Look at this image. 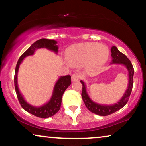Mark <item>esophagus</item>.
<instances>
[{
  "instance_id": "1",
  "label": "esophagus",
  "mask_w": 146,
  "mask_h": 146,
  "mask_svg": "<svg viewBox=\"0 0 146 146\" xmlns=\"http://www.w3.org/2000/svg\"><path fill=\"white\" fill-rule=\"evenodd\" d=\"M80 75L79 74H77V73H74L71 75V81L72 82H75V81H78L80 80Z\"/></svg>"
}]
</instances>
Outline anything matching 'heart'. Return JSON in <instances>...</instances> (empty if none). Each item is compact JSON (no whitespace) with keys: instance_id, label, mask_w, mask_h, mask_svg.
I'll use <instances>...</instances> for the list:
<instances>
[{"instance_id":"obj_1","label":"heart","mask_w":146,"mask_h":146,"mask_svg":"<svg viewBox=\"0 0 146 146\" xmlns=\"http://www.w3.org/2000/svg\"><path fill=\"white\" fill-rule=\"evenodd\" d=\"M66 60L72 65L86 64L89 69L102 67L108 59L109 50L105 45L96 42H85L70 46Z\"/></svg>"}]
</instances>
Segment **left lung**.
Returning <instances> with one entry per match:
<instances>
[{"mask_svg": "<svg viewBox=\"0 0 146 146\" xmlns=\"http://www.w3.org/2000/svg\"><path fill=\"white\" fill-rule=\"evenodd\" d=\"M111 56L113 58L111 64H122L126 67L128 71V86L125 90L124 95H123L121 100L117 103L114 104L113 105H102L93 102L90 97L88 96L86 92V84L82 80L80 82L82 84V98L86 108L91 113H93L100 116H107L110 115L115 112L118 111L123 108L128 102L130 95L131 94L132 86H133V75L134 68L130 60L125 56L124 54L120 52L116 46H113L111 48Z\"/></svg>", "mask_w": 146, "mask_h": 146, "instance_id": "obj_1", "label": "left lung"}]
</instances>
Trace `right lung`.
I'll use <instances>...</instances> for the list:
<instances>
[{
    "label": "right lung",
    "instance_id": "right-lung-1",
    "mask_svg": "<svg viewBox=\"0 0 146 146\" xmlns=\"http://www.w3.org/2000/svg\"><path fill=\"white\" fill-rule=\"evenodd\" d=\"M41 48H46L50 50V51L55 52L56 53H58V46L57 45V42L54 40H48L43 38V39L38 40L35 42L20 57L19 60H18L16 66V70H15L14 86L18 101H19L23 109L26 110L28 113L32 114L34 116L40 117V118H48V117L53 116L55 114H56L60 110L62 95L64 93L65 90L71 84V76L70 75H65V76L60 77L58 81L56 82V84H55L53 94H52V96L49 101L47 103L44 104V105L38 107L33 106L29 104V103L25 101L24 98H23L19 89H18V71L22 61L27 56H32V55L34 54L35 51Z\"/></svg>",
    "mask_w": 146,
    "mask_h": 146
}]
</instances>
